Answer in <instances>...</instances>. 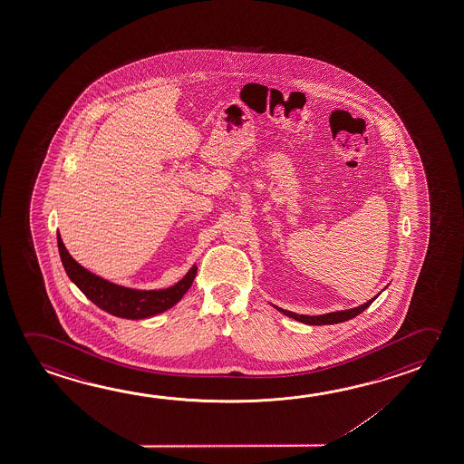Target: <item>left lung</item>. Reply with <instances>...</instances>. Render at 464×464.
<instances>
[{
    "label": "left lung",
    "mask_w": 464,
    "mask_h": 464,
    "mask_svg": "<svg viewBox=\"0 0 464 464\" xmlns=\"http://www.w3.org/2000/svg\"><path fill=\"white\" fill-rule=\"evenodd\" d=\"M375 297H373V299H375ZM373 299L367 301V303H364L362 305H359V307H354V309L330 312V314H324V315H303V314L299 315V314H295V312L291 311H285V309H280V307H276V309L283 312L285 315L291 317V319L297 320V322H303V324H307V325H332V324H340V322H344V320L354 319L356 315H359L361 312H364L369 305L372 304Z\"/></svg>",
    "instance_id": "8db88e82"
}]
</instances>
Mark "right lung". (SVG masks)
Returning <instances> with one entry per match:
<instances>
[{
  "mask_svg": "<svg viewBox=\"0 0 464 464\" xmlns=\"http://www.w3.org/2000/svg\"><path fill=\"white\" fill-rule=\"evenodd\" d=\"M58 249H60L63 266L77 288L81 289L93 304L99 305L102 311L121 319H147L171 309L188 293L198 274V266H194L188 274L184 275L183 280L178 281L176 285L167 289L142 291V289L124 288L100 278L81 264H77L76 260L71 257L68 249L64 247L60 233H58Z\"/></svg>",
  "mask_w": 464,
  "mask_h": 464,
  "instance_id": "1",
  "label": "right lung"
}]
</instances>
